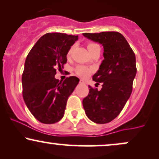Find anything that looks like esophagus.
<instances>
[{
  "mask_svg": "<svg viewBox=\"0 0 159 159\" xmlns=\"http://www.w3.org/2000/svg\"><path fill=\"white\" fill-rule=\"evenodd\" d=\"M79 83H80V84H85V82L83 80L81 79V80H80V81H79Z\"/></svg>",
  "mask_w": 159,
  "mask_h": 159,
  "instance_id": "34e87169",
  "label": "esophagus"
}]
</instances>
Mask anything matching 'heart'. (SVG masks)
<instances>
[{
  "mask_svg": "<svg viewBox=\"0 0 159 159\" xmlns=\"http://www.w3.org/2000/svg\"><path fill=\"white\" fill-rule=\"evenodd\" d=\"M97 47H100L95 43H89L87 44V48H88V50L89 51V52H90L91 51H93V49L97 48ZM74 48H75V46H72V47H70V48L69 49L67 53H66V57H67V58H70V57L72 56V52L74 50ZM75 72L76 73H77L78 75L81 76V77L87 78V76H89V75H90V73L92 72V70L85 66L80 65V66H78L77 67L75 68Z\"/></svg>",
  "mask_w": 159,
  "mask_h": 159,
  "instance_id": "heart-1",
  "label": "heart"
}]
</instances>
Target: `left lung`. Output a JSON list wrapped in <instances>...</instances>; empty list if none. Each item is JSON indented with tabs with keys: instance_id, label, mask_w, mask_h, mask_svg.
Instances as JSON below:
<instances>
[{
	"instance_id": "1",
	"label": "left lung",
	"mask_w": 159,
	"mask_h": 159,
	"mask_svg": "<svg viewBox=\"0 0 159 159\" xmlns=\"http://www.w3.org/2000/svg\"><path fill=\"white\" fill-rule=\"evenodd\" d=\"M84 37L104 47V58L98 72L93 76L102 88L89 86V94L83 100L87 116L97 124H106L115 119L126 104L136 75L134 52L125 38L118 32L83 33Z\"/></svg>"
}]
</instances>
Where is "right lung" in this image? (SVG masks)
<instances>
[{"label": "right lung", "instance_id": "right-lung-1", "mask_svg": "<svg viewBox=\"0 0 159 159\" xmlns=\"http://www.w3.org/2000/svg\"><path fill=\"white\" fill-rule=\"evenodd\" d=\"M78 35L52 32L39 38L26 57L22 74L23 98L38 121L54 124L64 115L66 101L79 82L75 76L56 79V70L64 67L66 53Z\"/></svg>", "mask_w": 159, "mask_h": 159}]
</instances>
